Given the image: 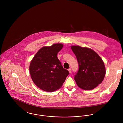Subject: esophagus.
<instances>
[{
    "label": "esophagus",
    "mask_w": 123,
    "mask_h": 123,
    "mask_svg": "<svg viewBox=\"0 0 123 123\" xmlns=\"http://www.w3.org/2000/svg\"><path fill=\"white\" fill-rule=\"evenodd\" d=\"M68 71H69V72H70V73H71V68H69V69H68Z\"/></svg>",
    "instance_id": "1"
}]
</instances>
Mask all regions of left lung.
I'll use <instances>...</instances> for the list:
<instances>
[{"mask_svg": "<svg viewBox=\"0 0 123 123\" xmlns=\"http://www.w3.org/2000/svg\"><path fill=\"white\" fill-rule=\"evenodd\" d=\"M76 56L79 70L74 76L77 85L84 90H91L103 80L105 74L104 63L93 50L80 46H71Z\"/></svg>", "mask_w": 123, "mask_h": 123, "instance_id": "left-lung-1", "label": "left lung"}]
</instances>
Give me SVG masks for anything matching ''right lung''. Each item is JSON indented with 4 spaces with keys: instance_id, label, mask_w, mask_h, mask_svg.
I'll list each match as a JSON object with an SVG mask.
<instances>
[{
    "instance_id": "add662e5",
    "label": "right lung",
    "mask_w": 123,
    "mask_h": 123,
    "mask_svg": "<svg viewBox=\"0 0 123 123\" xmlns=\"http://www.w3.org/2000/svg\"><path fill=\"white\" fill-rule=\"evenodd\" d=\"M62 47V43L43 47L31 62L29 71L31 78L35 85L43 91L52 92L61 88L69 74L57 57L58 53Z\"/></svg>"
}]
</instances>
